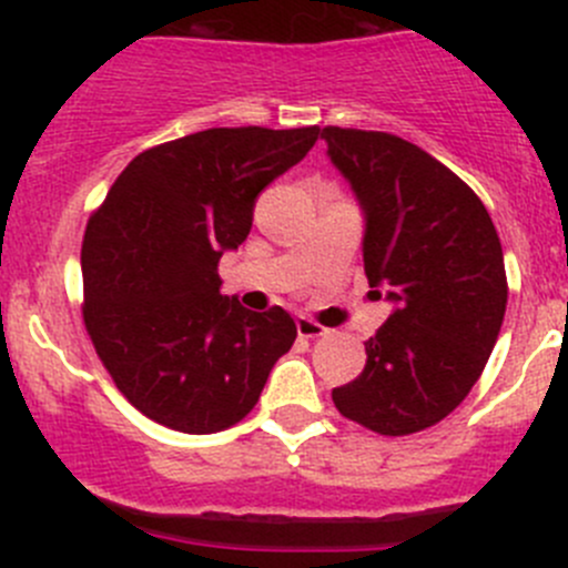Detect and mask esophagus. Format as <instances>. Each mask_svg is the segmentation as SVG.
Masks as SVG:
<instances>
[{
  "instance_id": "1",
  "label": "esophagus",
  "mask_w": 568,
  "mask_h": 568,
  "mask_svg": "<svg viewBox=\"0 0 568 568\" xmlns=\"http://www.w3.org/2000/svg\"><path fill=\"white\" fill-rule=\"evenodd\" d=\"M296 332H300V337H307V341H313V337H324L326 335V326H321L318 321H313L307 316H300V318H296Z\"/></svg>"
}]
</instances>
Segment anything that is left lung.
<instances>
[{
    "label": "left lung",
    "mask_w": 568,
    "mask_h": 568,
    "mask_svg": "<svg viewBox=\"0 0 568 568\" xmlns=\"http://www.w3.org/2000/svg\"><path fill=\"white\" fill-rule=\"evenodd\" d=\"M321 140L365 211L371 288L395 302L363 374L332 400L371 432L406 437L448 417L495 348L508 302L500 236L478 194L423 148L341 125Z\"/></svg>",
    "instance_id": "obj_1"
}]
</instances>
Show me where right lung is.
Instances as JSON below:
<instances>
[{"label":"right lung","instance_id":"right-lung-1","mask_svg":"<svg viewBox=\"0 0 568 568\" xmlns=\"http://www.w3.org/2000/svg\"><path fill=\"white\" fill-rule=\"evenodd\" d=\"M318 125L205 129L142 151L93 211L82 242V316L131 406L183 434L236 426L294 346L283 307L220 294V257L255 200L316 145Z\"/></svg>","mask_w":568,"mask_h":568}]
</instances>
